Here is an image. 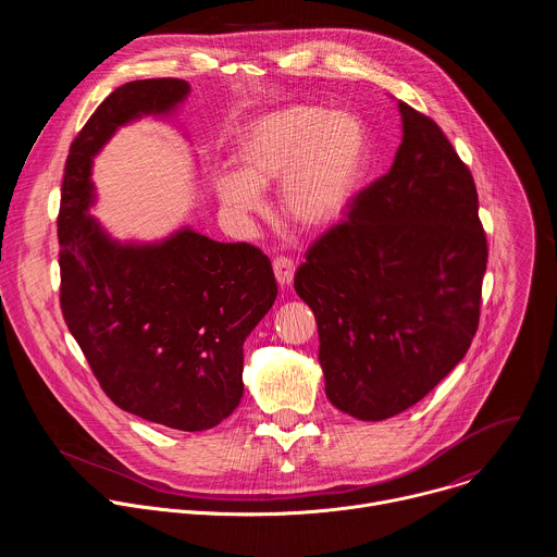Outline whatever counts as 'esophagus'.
<instances>
[{
	"instance_id": "34e87169",
	"label": "esophagus",
	"mask_w": 557,
	"mask_h": 557,
	"mask_svg": "<svg viewBox=\"0 0 557 557\" xmlns=\"http://www.w3.org/2000/svg\"><path fill=\"white\" fill-rule=\"evenodd\" d=\"M273 271H275V277H277V284L280 286H288L295 277V262L286 256H277L273 260Z\"/></svg>"
}]
</instances>
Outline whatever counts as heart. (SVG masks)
<instances>
[{
	"label": "heart",
	"instance_id": "heart-1",
	"mask_svg": "<svg viewBox=\"0 0 557 557\" xmlns=\"http://www.w3.org/2000/svg\"><path fill=\"white\" fill-rule=\"evenodd\" d=\"M240 174L224 172L215 191L224 211L251 218L260 191L282 183L280 211L301 231H324L348 209L366 165V132L348 112L288 106L251 121L235 145Z\"/></svg>",
	"mask_w": 557,
	"mask_h": 557
}]
</instances>
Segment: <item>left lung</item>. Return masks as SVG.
<instances>
[{"label": "left lung", "instance_id": "8db88e82", "mask_svg": "<svg viewBox=\"0 0 557 557\" xmlns=\"http://www.w3.org/2000/svg\"><path fill=\"white\" fill-rule=\"evenodd\" d=\"M404 140L387 174L306 251L297 295L312 308L331 404L383 421L419 404L479 331L487 235L469 168L399 101Z\"/></svg>", "mask_w": 557, "mask_h": 557}]
</instances>
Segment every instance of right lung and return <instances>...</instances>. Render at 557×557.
I'll use <instances>...</instances> for the list:
<instances>
[{"label": "right lung", "mask_w": 557, "mask_h": 557, "mask_svg": "<svg viewBox=\"0 0 557 557\" xmlns=\"http://www.w3.org/2000/svg\"><path fill=\"white\" fill-rule=\"evenodd\" d=\"M183 78L116 88L70 145L61 183L59 304L110 399L145 421L202 432L243 399V344L277 297L271 260L253 245L181 231L149 247L112 243L86 213L92 156L140 114L170 112Z\"/></svg>", "instance_id": "1"}]
</instances>
